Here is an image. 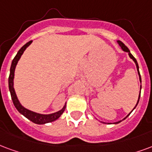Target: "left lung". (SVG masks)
<instances>
[{
	"label": "left lung",
	"mask_w": 152,
	"mask_h": 152,
	"mask_svg": "<svg viewBox=\"0 0 152 152\" xmlns=\"http://www.w3.org/2000/svg\"><path fill=\"white\" fill-rule=\"evenodd\" d=\"M118 45H119V46H120V48H122V50H123V51H125V52H127L128 55H129V56H130V59H133V61L134 62V64H135V65H136V67H137V71H138V74H139V80H140V83H141V76H140V73H139V64H138V63H137V60H136L135 58H134V56H132V55H131L130 50L128 49V48H127V47H126V46H125V44H124V43H123V42H122L119 41V40H118ZM141 88H142V85H140V92H139V99H138V102H137V104H136V105H135V106H134V109H133V110H134V109H135V107H136V106H137V104H138V103H139V98H140V94H141ZM133 110H132V111H133ZM132 111H131V112H132ZM131 112H130V113H131ZM130 113H129V114H128L127 116L126 117V118H124L122 119V120H121V121H118V122H114L113 124H118V123H119V122H122V121L125 120V119L126 118H127V117L129 116V115H130ZM102 122V123H104V122ZM108 124H109V123H108Z\"/></svg>",
	"instance_id": "8db88e82"
}]
</instances>
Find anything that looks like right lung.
<instances>
[{
  "instance_id": "right-lung-1",
  "label": "right lung",
  "mask_w": 152,
  "mask_h": 152,
  "mask_svg": "<svg viewBox=\"0 0 152 152\" xmlns=\"http://www.w3.org/2000/svg\"><path fill=\"white\" fill-rule=\"evenodd\" d=\"M32 41H30L27 42L26 44H25L20 50H18V52L17 53L16 56L14 57V59L12 61L11 64V67H10V76H9V88H10V94H11V97H12V101L13 102V104L16 108L19 113H22L23 116H25L26 118L30 120L31 122H33L35 124H46L48 122H51L56 121L59 118V117L61 116L62 113H64L66 108V103L64 105V107L62 108L61 110L59 111H57L56 113H49V114H42V113H36L34 111H31L30 110H28L26 108H25L22 104L20 103L19 100L18 99L17 94L14 90L13 88V79H14V72H15V68L18 64V62L19 61V59L21 58V56H22V54L24 53L25 50L31 44Z\"/></svg>"
}]
</instances>
